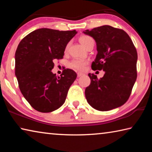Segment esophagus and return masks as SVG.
Listing matches in <instances>:
<instances>
[{
	"label": "esophagus",
	"mask_w": 152,
	"mask_h": 152,
	"mask_svg": "<svg viewBox=\"0 0 152 152\" xmlns=\"http://www.w3.org/2000/svg\"><path fill=\"white\" fill-rule=\"evenodd\" d=\"M82 75H83V74L81 73V72H78V74H77V76H78V77H80V76H82Z\"/></svg>",
	"instance_id": "1"
}]
</instances>
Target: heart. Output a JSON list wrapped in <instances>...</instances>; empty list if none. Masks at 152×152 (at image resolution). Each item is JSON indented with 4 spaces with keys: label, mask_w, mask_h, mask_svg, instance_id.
<instances>
[{
    "label": "heart",
    "mask_w": 152,
    "mask_h": 152,
    "mask_svg": "<svg viewBox=\"0 0 152 152\" xmlns=\"http://www.w3.org/2000/svg\"><path fill=\"white\" fill-rule=\"evenodd\" d=\"M92 39L88 35H82L80 37L79 41L80 42L81 44L84 46V48L86 47V45L88 44V43L90 41L92 40ZM88 64V61L85 60H82V59H78L76 58L72 60L70 64H69V66L72 68L76 69L78 70H82L84 68V67Z\"/></svg>",
    "instance_id": "obj_1"
}]
</instances>
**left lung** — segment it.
I'll return each instance as SVG.
<instances>
[{"instance_id":"1","label":"left lung","mask_w":152,"mask_h":152,"mask_svg":"<svg viewBox=\"0 0 152 152\" xmlns=\"http://www.w3.org/2000/svg\"><path fill=\"white\" fill-rule=\"evenodd\" d=\"M84 33L96 43L98 53L92 69L105 72L100 79L94 74H88L91 84L85 90L87 102L101 111L121 107L129 98L137 79V53L135 45L125 31L109 25Z\"/></svg>"}]
</instances>
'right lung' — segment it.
<instances>
[{"mask_svg":"<svg viewBox=\"0 0 152 152\" xmlns=\"http://www.w3.org/2000/svg\"><path fill=\"white\" fill-rule=\"evenodd\" d=\"M76 33L42 28L25 36L18 45L15 75L22 94L37 111L52 112L66 101L77 74L67 68L57 77L51 70L53 61L63 58L67 44Z\"/></svg>","mask_w":152,"mask_h":152,"instance_id":"1","label":"right lung"}]
</instances>
